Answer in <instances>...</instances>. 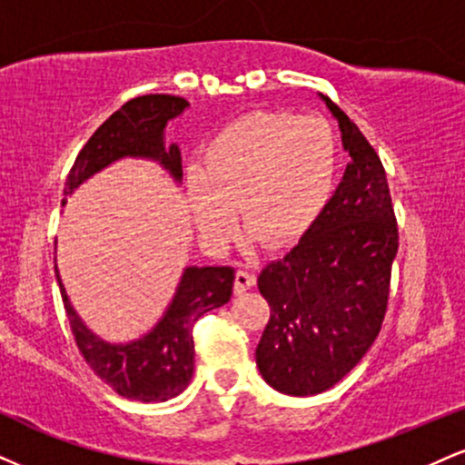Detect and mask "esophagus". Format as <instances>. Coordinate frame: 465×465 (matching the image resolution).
<instances>
[{
    "mask_svg": "<svg viewBox=\"0 0 465 465\" xmlns=\"http://www.w3.org/2000/svg\"><path fill=\"white\" fill-rule=\"evenodd\" d=\"M253 286H255V272L247 271V268H240L236 272V282H233V290H236V294L247 292V290Z\"/></svg>",
    "mask_w": 465,
    "mask_h": 465,
    "instance_id": "1",
    "label": "esophagus"
}]
</instances>
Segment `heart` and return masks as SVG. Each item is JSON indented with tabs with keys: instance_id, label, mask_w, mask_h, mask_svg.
I'll use <instances>...</instances> for the list:
<instances>
[{
	"instance_id": "b5f03b06",
	"label": "heart",
	"mask_w": 465,
	"mask_h": 465,
	"mask_svg": "<svg viewBox=\"0 0 465 465\" xmlns=\"http://www.w3.org/2000/svg\"><path fill=\"white\" fill-rule=\"evenodd\" d=\"M338 141L324 119L253 112L229 123L186 175L190 212L212 244L227 242L242 210L247 233L283 249L310 232L331 199Z\"/></svg>"
}]
</instances>
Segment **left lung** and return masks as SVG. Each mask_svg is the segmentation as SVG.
Instances as JSON below:
<instances>
[{
  "label": "left lung",
  "instance_id": "8db88e82",
  "mask_svg": "<svg viewBox=\"0 0 465 465\" xmlns=\"http://www.w3.org/2000/svg\"><path fill=\"white\" fill-rule=\"evenodd\" d=\"M322 102L338 119L351 162L310 232L257 277L271 318L255 361L264 381L290 396L333 388L368 353L381 331L399 251L377 151L331 99Z\"/></svg>",
  "mask_w": 465,
  "mask_h": 465
}]
</instances>
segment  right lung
Instances as JSON below:
<instances>
[{
	"instance_id": "right-lung-1",
	"label": "right lung",
	"mask_w": 465,
	"mask_h": 465,
	"mask_svg": "<svg viewBox=\"0 0 465 465\" xmlns=\"http://www.w3.org/2000/svg\"><path fill=\"white\" fill-rule=\"evenodd\" d=\"M188 105L186 99L175 94H143L123 104L77 153L64 183L63 205L88 177L121 158L155 160L175 182H182V153L175 143L164 147V127ZM55 277L73 338L84 360L116 394L141 402L169 401L186 390L194 371V322L205 312L225 305L233 288V268H183L175 296L158 324L132 342L110 344L94 335L73 310L58 268Z\"/></svg>"
}]
</instances>
